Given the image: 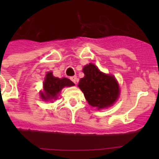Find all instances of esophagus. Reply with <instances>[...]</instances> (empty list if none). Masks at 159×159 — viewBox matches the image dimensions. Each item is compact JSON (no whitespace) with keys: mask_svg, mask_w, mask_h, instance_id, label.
<instances>
[{"mask_svg":"<svg viewBox=\"0 0 159 159\" xmlns=\"http://www.w3.org/2000/svg\"><path fill=\"white\" fill-rule=\"evenodd\" d=\"M70 79H71V80L72 81L74 84H77V82H78V79H77V77L75 76V75L70 77Z\"/></svg>","mask_w":159,"mask_h":159,"instance_id":"1","label":"esophagus"}]
</instances>
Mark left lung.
<instances>
[{"mask_svg": "<svg viewBox=\"0 0 159 159\" xmlns=\"http://www.w3.org/2000/svg\"><path fill=\"white\" fill-rule=\"evenodd\" d=\"M84 78L78 86L91 106L98 109L106 108L116 102L119 95V88L113 75L101 72L98 67L89 64L84 67Z\"/></svg>", "mask_w": 159, "mask_h": 159, "instance_id": "1", "label": "left lung"}]
</instances>
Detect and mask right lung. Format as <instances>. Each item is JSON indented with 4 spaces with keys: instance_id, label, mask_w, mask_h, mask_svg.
<instances>
[{
    "instance_id": "add662e5",
    "label": "right lung",
    "mask_w": 159,
    "mask_h": 159,
    "mask_svg": "<svg viewBox=\"0 0 159 159\" xmlns=\"http://www.w3.org/2000/svg\"><path fill=\"white\" fill-rule=\"evenodd\" d=\"M74 85V83L71 82L67 78H57L52 75V72H48L45 80L43 82V91L41 92V98L44 100L57 99V95L64 87H71Z\"/></svg>"
}]
</instances>
